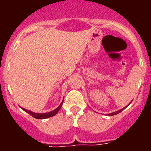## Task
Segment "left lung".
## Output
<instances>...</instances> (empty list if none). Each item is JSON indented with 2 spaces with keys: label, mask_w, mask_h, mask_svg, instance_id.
Returning a JSON list of instances; mask_svg holds the SVG:
<instances>
[{
  "label": "left lung",
  "mask_w": 151,
  "mask_h": 151,
  "mask_svg": "<svg viewBox=\"0 0 151 151\" xmlns=\"http://www.w3.org/2000/svg\"><path fill=\"white\" fill-rule=\"evenodd\" d=\"M130 103H131V102H130ZM128 106H129V105H128ZM126 107H127V106H125V107L122 108V109H121V110H118V111H116V112H114V113H109V114H108V116H114V115H116V114H118V113H121V112H122V110H123L124 109H125V108H126Z\"/></svg>",
  "instance_id": "1"
}]
</instances>
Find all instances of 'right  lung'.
Returning <instances> with one entry per match:
<instances>
[{"label":"right lung","mask_w":151,"mask_h":151,"mask_svg":"<svg viewBox=\"0 0 151 151\" xmlns=\"http://www.w3.org/2000/svg\"><path fill=\"white\" fill-rule=\"evenodd\" d=\"M63 101L61 102V104H60V106H58L57 108H56L55 110H52V111H50V112H48V113H34V112H32L31 110H26V109H24V108H22V107H21V108H22L24 111L26 112V113H28L29 114H30V115L34 117V118L38 119H47V118H49V117H52V116H55L56 114L58 113V111L60 110L61 106H62V105H63Z\"/></svg>","instance_id":"1"}]
</instances>
